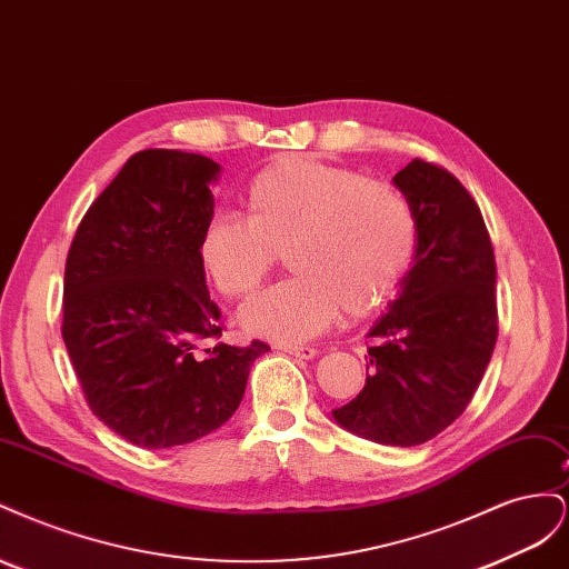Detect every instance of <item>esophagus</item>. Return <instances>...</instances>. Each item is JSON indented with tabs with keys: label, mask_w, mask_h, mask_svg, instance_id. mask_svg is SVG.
Returning <instances> with one entry per match:
<instances>
[{
	"label": "esophagus",
	"mask_w": 569,
	"mask_h": 569,
	"mask_svg": "<svg viewBox=\"0 0 569 569\" xmlns=\"http://www.w3.org/2000/svg\"><path fill=\"white\" fill-rule=\"evenodd\" d=\"M278 349L289 353V356H297V358H313V356H318V349L303 347V343H278Z\"/></svg>",
	"instance_id": "1"
}]
</instances>
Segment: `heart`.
<instances>
[{"label":"heart","instance_id":"obj_1","mask_svg":"<svg viewBox=\"0 0 569 569\" xmlns=\"http://www.w3.org/2000/svg\"><path fill=\"white\" fill-rule=\"evenodd\" d=\"M247 218L216 213L199 232V263L226 299L261 287L278 253L289 280L242 308L249 332L280 341L311 339L377 311L403 278L416 249V216L389 182L343 166L284 157L266 166L244 194Z\"/></svg>","mask_w":569,"mask_h":569}]
</instances>
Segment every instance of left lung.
<instances>
[{"label": "left lung", "mask_w": 569, "mask_h": 569, "mask_svg": "<svg viewBox=\"0 0 569 569\" xmlns=\"http://www.w3.org/2000/svg\"><path fill=\"white\" fill-rule=\"evenodd\" d=\"M393 184L416 216V253L368 332L363 391L332 416L375 443L418 446L462 416L485 377L498 335L496 261L479 206L449 170L412 159Z\"/></svg>", "instance_id": "obj_1"}]
</instances>
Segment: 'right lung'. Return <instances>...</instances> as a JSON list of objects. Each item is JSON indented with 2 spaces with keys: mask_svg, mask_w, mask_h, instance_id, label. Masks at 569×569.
Here are the masks:
<instances>
[{
  "mask_svg": "<svg viewBox=\"0 0 569 569\" xmlns=\"http://www.w3.org/2000/svg\"><path fill=\"white\" fill-rule=\"evenodd\" d=\"M220 166L176 149L137 151L84 213L66 258L61 335L94 416L142 449L192 443L242 403L270 351L222 335L199 263Z\"/></svg>",
  "mask_w": 569,
  "mask_h": 569,
  "instance_id": "obj_1",
  "label": "right lung"
}]
</instances>
